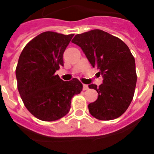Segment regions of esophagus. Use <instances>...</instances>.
<instances>
[{"label":"esophagus","mask_w":154,"mask_h":154,"mask_svg":"<svg viewBox=\"0 0 154 154\" xmlns=\"http://www.w3.org/2000/svg\"><path fill=\"white\" fill-rule=\"evenodd\" d=\"M83 91H85V90H88V85H85V84H83V88H82Z\"/></svg>","instance_id":"obj_1"}]
</instances>
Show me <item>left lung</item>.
<instances>
[{"label": "left lung", "instance_id": "8db88e82", "mask_svg": "<svg viewBox=\"0 0 154 154\" xmlns=\"http://www.w3.org/2000/svg\"><path fill=\"white\" fill-rule=\"evenodd\" d=\"M72 42L81 47L92 67L102 75L99 86L88 85L98 94L96 101L88 105L90 114L101 121L119 118L131 102L137 83L135 60L128 46L101 29L75 35Z\"/></svg>", "mask_w": 154, "mask_h": 154}]
</instances>
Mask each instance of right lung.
Listing matches in <instances>:
<instances>
[{"label":"right lung","instance_id":"right-lung-1","mask_svg":"<svg viewBox=\"0 0 154 154\" xmlns=\"http://www.w3.org/2000/svg\"><path fill=\"white\" fill-rule=\"evenodd\" d=\"M74 34L40 33L23 49L16 68L17 88L26 109L44 121L67 115L71 100L82 90L77 79L64 82L55 74L63 66V53Z\"/></svg>","mask_w":154,"mask_h":154}]
</instances>
